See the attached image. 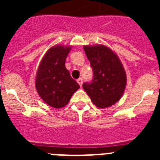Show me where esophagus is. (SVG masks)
<instances>
[{"instance_id": "obj_1", "label": "esophagus", "mask_w": 160, "mask_h": 160, "mask_svg": "<svg viewBox=\"0 0 160 160\" xmlns=\"http://www.w3.org/2000/svg\"><path fill=\"white\" fill-rule=\"evenodd\" d=\"M77 82L79 84V86H80V87H82V78H78L77 80Z\"/></svg>"}]
</instances>
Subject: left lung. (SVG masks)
<instances>
[{"mask_svg": "<svg viewBox=\"0 0 160 160\" xmlns=\"http://www.w3.org/2000/svg\"><path fill=\"white\" fill-rule=\"evenodd\" d=\"M83 49L94 71L92 82L83 83V89L97 107H111L125 90V69L116 53L108 46L98 44L84 46Z\"/></svg>", "mask_w": 160, "mask_h": 160, "instance_id": "1", "label": "left lung"}]
</instances>
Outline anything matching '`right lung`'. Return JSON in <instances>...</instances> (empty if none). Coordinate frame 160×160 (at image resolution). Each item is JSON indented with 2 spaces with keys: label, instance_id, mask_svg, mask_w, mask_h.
Returning a JSON list of instances; mask_svg holds the SVG:
<instances>
[{
  "label": "right lung",
  "instance_id": "add662e5",
  "mask_svg": "<svg viewBox=\"0 0 160 160\" xmlns=\"http://www.w3.org/2000/svg\"><path fill=\"white\" fill-rule=\"evenodd\" d=\"M72 46L55 45L48 49L38 66L35 87L47 105L62 108L80 87L70 76L65 62Z\"/></svg>",
  "mask_w": 160,
  "mask_h": 160
}]
</instances>
